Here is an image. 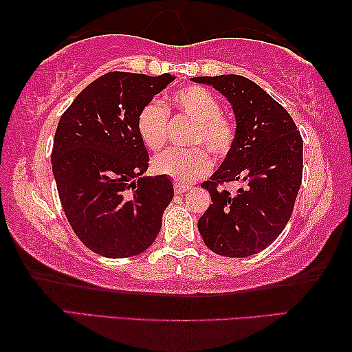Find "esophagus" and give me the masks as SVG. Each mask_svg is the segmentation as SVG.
Wrapping results in <instances>:
<instances>
[{"label": "esophagus", "mask_w": 352, "mask_h": 352, "mask_svg": "<svg viewBox=\"0 0 352 352\" xmlns=\"http://www.w3.org/2000/svg\"><path fill=\"white\" fill-rule=\"evenodd\" d=\"M190 188H192V187L187 186V184H181V182H176V184H175V192H176L177 195L186 193L187 190H190Z\"/></svg>", "instance_id": "esophagus-1"}]
</instances>
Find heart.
Wrapping results in <instances>:
<instances>
[{
    "mask_svg": "<svg viewBox=\"0 0 352 352\" xmlns=\"http://www.w3.org/2000/svg\"><path fill=\"white\" fill-rule=\"evenodd\" d=\"M170 104L177 113L192 118L195 126L190 134V145L204 143L218 157L229 153L234 145L235 126L221 113V102L212 91L198 85L175 91ZM168 111L159 101H149L137 117V131L149 149H159L166 142ZM212 168V157L207 149L193 146L188 149H166L153 160L157 175L168 176L173 181L188 184L207 175Z\"/></svg>",
    "mask_w": 352,
    "mask_h": 352,
    "instance_id": "b5f03b06",
    "label": "heart"
}]
</instances>
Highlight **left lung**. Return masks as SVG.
Masks as SVG:
<instances>
[{
    "mask_svg": "<svg viewBox=\"0 0 352 352\" xmlns=\"http://www.w3.org/2000/svg\"><path fill=\"white\" fill-rule=\"evenodd\" d=\"M220 91L235 115L234 145L210 181L212 204L198 229L215 254L248 257L278 239L289 223L302 179V138L289 112L251 79L239 74L192 78ZM241 180L234 197L218 189Z\"/></svg>",
    "mask_w": 352,
    "mask_h": 352,
    "instance_id": "1",
    "label": "left lung"
}]
</instances>
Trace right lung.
Here are the masks:
<instances>
[{
  "label": "right lung",
  "instance_id": "1",
  "mask_svg": "<svg viewBox=\"0 0 352 352\" xmlns=\"http://www.w3.org/2000/svg\"><path fill=\"white\" fill-rule=\"evenodd\" d=\"M175 79L106 73L57 124L51 154L57 192L74 234L96 254L132 257L157 237L175 190L168 176H143L149 155L137 117Z\"/></svg>",
  "mask_w": 352,
  "mask_h": 352
}]
</instances>
